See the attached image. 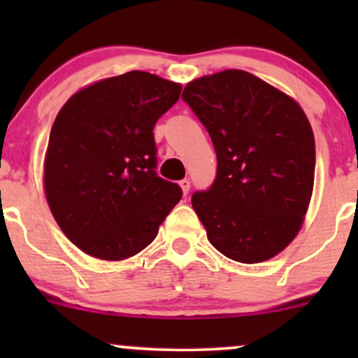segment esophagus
Listing matches in <instances>:
<instances>
[{
  "instance_id": "obj_1",
  "label": "esophagus",
  "mask_w": 358,
  "mask_h": 358,
  "mask_svg": "<svg viewBox=\"0 0 358 358\" xmlns=\"http://www.w3.org/2000/svg\"><path fill=\"white\" fill-rule=\"evenodd\" d=\"M180 187H182L183 193H185V195H187L188 190H190V180H188V178H183L182 182H180Z\"/></svg>"
}]
</instances>
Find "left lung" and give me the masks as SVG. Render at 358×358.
I'll list each match as a JSON object with an SVG mask.
<instances>
[{"label": "left lung", "instance_id": "1", "mask_svg": "<svg viewBox=\"0 0 358 358\" xmlns=\"http://www.w3.org/2000/svg\"><path fill=\"white\" fill-rule=\"evenodd\" d=\"M210 134L217 175L192 205L210 244L234 261H268L294 239L315 180L310 121L289 96L244 71L190 82L182 94Z\"/></svg>", "mask_w": 358, "mask_h": 358}]
</instances>
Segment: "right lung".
Listing matches in <instances>:
<instances>
[{"mask_svg": "<svg viewBox=\"0 0 358 358\" xmlns=\"http://www.w3.org/2000/svg\"><path fill=\"white\" fill-rule=\"evenodd\" d=\"M182 85L131 71L79 90L57 114L45 193L62 232L85 254L121 261L141 252L182 199L156 173L153 127Z\"/></svg>", "mask_w": 358, "mask_h": 358, "instance_id": "add662e5", "label": "right lung"}]
</instances>
